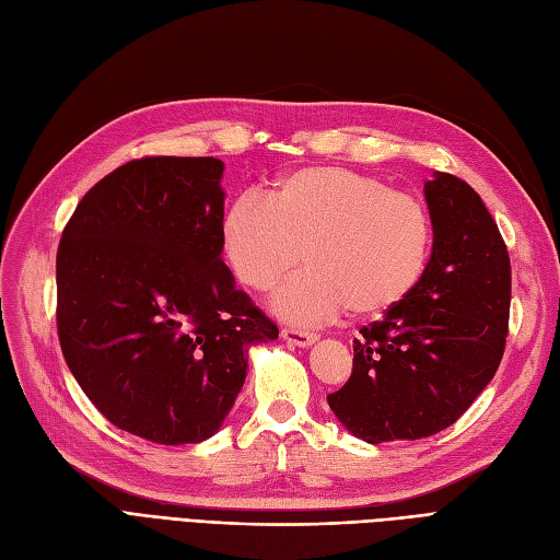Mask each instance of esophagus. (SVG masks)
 Masks as SVG:
<instances>
[{
    "label": "esophagus",
    "instance_id": "obj_1",
    "mask_svg": "<svg viewBox=\"0 0 560 560\" xmlns=\"http://www.w3.org/2000/svg\"><path fill=\"white\" fill-rule=\"evenodd\" d=\"M280 336L284 338L287 343L299 346V348H308V346H313V343L317 341V336H315V334H311V331H301V329H292V327H284V329L280 331Z\"/></svg>",
    "mask_w": 560,
    "mask_h": 560
}]
</instances>
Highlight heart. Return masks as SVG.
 <instances>
[{
	"label": "heart",
	"mask_w": 560,
	"mask_h": 560,
	"mask_svg": "<svg viewBox=\"0 0 560 560\" xmlns=\"http://www.w3.org/2000/svg\"><path fill=\"white\" fill-rule=\"evenodd\" d=\"M430 241L416 196L338 165L299 167L266 198L238 196L222 217L224 254L252 292L268 294L306 264L276 294L278 313L301 325L397 306L425 270Z\"/></svg>",
	"instance_id": "obj_1"
}]
</instances>
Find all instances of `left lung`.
<instances>
[{"label":"left lung","instance_id":"1","mask_svg":"<svg viewBox=\"0 0 560 560\" xmlns=\"http://www.w3.org/2000/svg\"><path fill=\"white\" fill-rule=\"evenodd\" d=\"M432 254L413 290L362 327L352 376L327 397L366 444L422 439L460 418L500 366L510 322V254L481 196L463 179L425 182Z\"/></svg>","mask_w":560,"mask_h":560}]
</instances>
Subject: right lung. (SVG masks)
Returning <instances> with one entry per match:
<instances>
[{"label":"right lung","instance_id":"add662e5","mask_svg":"<svg viewBox=\"0 0 560 560\" xmlns=\"http://www.w3.org/2000/svg\"><path fill=\"white\" fill-rule=\"evenodd\" d=\"M224 163L151 156L81 198L56 259L58 336L86 397L163 446L224 425L249 348L278 327L222 259Z\"/></svg>","mask_w":560,"mask_h":560}]
</instances>
